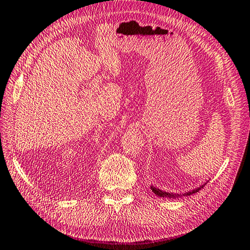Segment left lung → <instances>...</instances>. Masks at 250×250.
Masks as SVG:
<instances>
[{
    "instance_id": "8db88e82",
    "label": "left lung",
    "mask_w": 250,
    "mask_h": 250,
    "mask_svg": "<svg viewBox=\"0 0 250 250\" xmlns=\"http://www.w3.org/2000/svg\"><path fill=\"white\" fill-rule=\"evenodd\" d=\"M205 185H206V183H205L204 185L200 186V187L195 188V189L191 190V191H188V192L183 193V194H179V193H173V192H167V191H163V190H161V189L156 188L155 186H150V189L152 190V192H153V193H155V194H156V195H158V196H161V198L176 199V198H182V196H188V195H191V194H193V193H196V192H198V191H200L202 188H203Z\"/></svg>"
}]
</instances>
